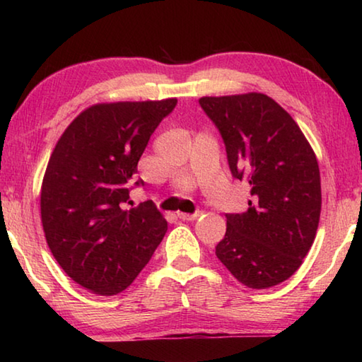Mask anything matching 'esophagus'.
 Instances as JSON below:
<instances>
[{"label": "esophagus", "mask_w": 362, "mask_h": 362, "mask_svg": "<svg viewBox=\"0 0 362 362\" xmlns=\"http://www.w3.org/2000/svg\"><path fill=\"white\" fill-rule=\"evenodd\" d=\"M177 217L179 218H182V220H196L199 217V214L196 212V214H183V212H179L177 214Z\"/></svg>", "instance_id": "obj_1"}]
</instances>
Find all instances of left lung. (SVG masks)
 <instances>
[{"label": "left lung", "mask_w": 362, "mask_h": 362, "mask_svg": "<svg viewBox=\"0 0 362 362\" xmlns=\"http://www.w3.org/2000/svg\"><path fill=\"white\" fill-rule=\"evenodd\" d=\"M218 127L235 179L250 187L249 207L226 214L217 259L250 289L289 279L313 246L321 177L313 148L292 116L260 93L201 97Z\"/></svg>", "instance_id": "obj_1"}]
</instances>
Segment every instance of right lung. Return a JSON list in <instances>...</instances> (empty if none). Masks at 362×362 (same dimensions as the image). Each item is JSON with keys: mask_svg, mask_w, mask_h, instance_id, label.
<instances>
[{"mask_svg": "<svg viewBox=\"0 0 362 362\" xmlns=\"http://www.w3.org/2000/svg\"><path fill=\"white\" fill-rule=\"evenodd\" d=\"M175 105L177 99L95 103L70 122L49 158L40 203L47 246L64 272L97 296L129 287L166 235V218L151 201L127 206V187Z\"/></svg>", "mask_w": 362, "mask_h": 362, "instance_id": "1", "label": "right lung"}]
</instances>
